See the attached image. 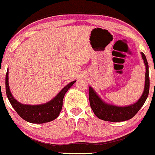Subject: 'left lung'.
Instances as JSON below:
<instances>
[{"mask_svg": "<svg viewBox=\"0 0 155 155\" xmlns=\"http://www.w3.org/2000/svg\"><path fill=\"white\" fill-rule=\"evenodd\" d=\"M141 54L146 68L145 89L143 95L134 104L124 107L107 104L99 98L91 87H89V99H90V107L95 115L99 118L111 122H120L129 120L138 112L145 104L149 94L150 90L149 66L145 54L143 53Z\"/></svg>", "mask_w": 155, "mask_h": 155, "instance_id": "8db88e82", "label": "left lung"}]
</instances>
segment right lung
Segmentation results:
<instances>
[{
  "label": "right lung",
  "instance_id": "add662e5",
  "mask_svg": "<svg viewBox=\"0 0 155 155\" xmlns=\"http://www.w3.org/2000/svg\"><path fill=\"white\" fill-rule=\"evenodd\" d=\"M75 81L67 84L57 96L48 102L41 105H26L18 102L10 93L8 84V70L5 75L6 94L12 107L22 119L31 124H44L54 120L59 116L62 109L63 99L65 94Z\"/></svg>",
  "mask_w": 155,
  "mask_h": 155
}]
</instances>
